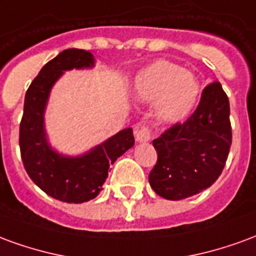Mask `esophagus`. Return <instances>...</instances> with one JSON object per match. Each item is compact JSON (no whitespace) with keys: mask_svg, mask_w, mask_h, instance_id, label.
<instances>
[{"mask_svg":"<svg viewBox=\"0 0 256 256\" xmlns=\"http://www.w3.org/2000/svg\"><path fill=\"white\" fill-rule=\"evenodd\" d=\"M152 138V128L150 126H141L136 130V140L138 142H145Z\"/></svg>","mask_w":256,"mask_h":256,"instance_id":"34e87169","label":"esophagus"}]
</instances>
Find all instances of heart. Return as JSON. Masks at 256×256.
<instances>
[{"label": "heart", "mask_w": 256, "mask_h": 256, "mask_svg": "<svg viewBox=\"0 0 256 256\" xmlns=\"http://www.w3.org/2000/svg\"><path fill=\"white\" fill-rule=\"evenodd\" d=\"M140 100L155 101L156 111L166 122H180L188 116L200 97L198 80L182 67L159 60L141 71L136 80Z\"/></svg>", "instance_id": "b5f03b06"}]
</instances>
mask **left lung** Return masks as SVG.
Instances as JSON below:
<instances>
[{
  "label": "left lung",
  "mask_w": 256,
  "mask_h": 256,
  "mask_svg": "<svg viewBox=\"0 0 256 256\" xmlns=\"http://www.w3.org/2000/svg\"><path fill=\"white\" fill-rule=\"evenodd\" d=\"M229 98L215 80L202 92L198 106L154 140L158 152L150 188L167 200H182L210 188L225 167L232 145Z\"/></svg>",
  "instance_id": "obj_1"
}]
</instances>
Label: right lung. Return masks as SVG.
I'll return each mask as SVG.
<instances>
[{
  "mask_svg": "<svg viewBox=\"0 0 256 256\" xmlns=\"http://www.w3.org/2000/svg\"><path fill=\"white\" fill-rule=\"evenodd\" d=\"M93 63L90 52L66 49L42 67L24 97L19 145L26 172L46 194L66 203L94 198L108 177L110 164L134 145L132 128H124L78 158L58 155L48 145L44 112L53 84L66 70L92 67Z\"/></svg>",
  "mask_w": 256,
  "mask_h": 256,
  "instance_id": "right-lung-1",
  "label": "right lung"
}]
</instances>
